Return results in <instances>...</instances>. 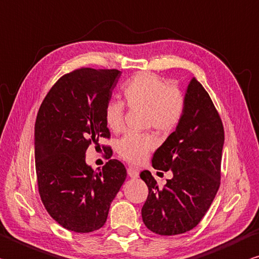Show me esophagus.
Returning <instances> with one entry per match:
<instances>
[{
	"instance_id": "34e87169",
	"label": "esophagus",
	"mask_w": 259,
	"mask_h": 259,
	"mask_svg": "<svg viewBox=\"0 0 259 259\" xmlns=\"http://www.w3.org/2000/svg\"><path fill=\"white\" fill-rule=\"evenodd\" d=\"M128 176H129L130 178L136 179V178L139 177V172H138V170H137V168H136V167L129 166V167H128Z\"/></svg>"
}]
</instances>
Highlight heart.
Returning <instances> with one entry per match:
<instances>
[{"instance_id":"heart-1","label":"heart","mask_w":259,"mask_h":259,"mask_svg":"<svg viewBox=\"0 0 259 259\" xmlns=\"http://www.w3.org/2000/svg\"><path fill=\"white\" fill-rule=\"evenodd\" d=\"M126 104L131 109H144L146 125L154 126L161 133H170L181 121L185 112L186 100L176 87L163 80L156 74L142 72L131 78L123 89ZM104 120L107 128L120 133L124 126V105L111 100L104 109ZM157 140L153 134H126L117 143L120 156L130 163L139 164L155 149Z\"/></svg>"}]
</instances>
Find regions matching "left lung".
I'll return each mask as SVG.
<instances>
[{"label": "left lung", "mask_w": 259, "mask_h": 259, "mask_svg": "<svg viewBox=\"0 0 259 259\" xmlns=\"http://www.w3.org/2000/svg\"><path fill=\"white\" fill-rule=\"evenodd\" d=\"M185 100V112L176 131L152 159L154 168L171 170L173 178L161 188L149 171L140 173L148 187L143 221L147 229L161 236H176L197 227L220 188L222 120L196 78L188 84Z\"/></svg>", "instance_id": "1"}]
</instances>
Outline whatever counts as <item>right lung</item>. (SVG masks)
<instances>
[{
  "instance_id": "1",
  "label": "right lung",
  "mask_w": 259,
  "mask_h": 259,
  "mask_svg": "<svg viewBox=\"0 0 259 259\" xmlns=\"http://www.w3.org/2000/svg\"><path fill=\"white\" fill-rule=\"evenodd\" d=\"M121 71L81 68L55 82L35 123V166L40 199L61 227L88 233L105 224L112 200L126 178L123 164L110 159L94 171L86 150L110 138L104 109ZM105 157L111 147L103 146Z\"/></svg>"
}]
</instances>
